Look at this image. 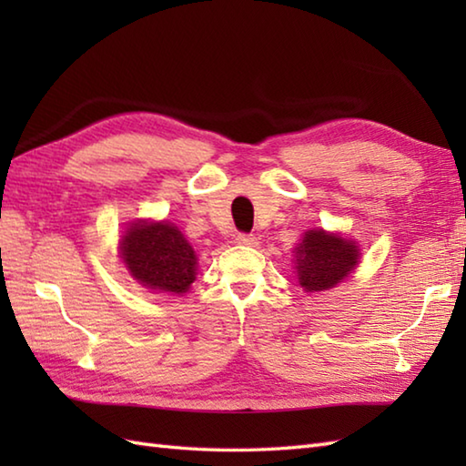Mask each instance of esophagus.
<instances>
[{
  "label": "esophagus",
  "instance_id": "esophagus-1",
  "mask_svg": "<svg viewBox=\"0 0 466 466\" xmlns=\"http://www.w3.org/2000/svg\"><path fill=\"white\" fill-rule=\"evenodd\" d=\"M236 242L242 244V246H254V244H256V236H254V234L240 232L238 236H236Z\"/></svg>",
  "mask_w": 466,
  "mask_h": 466
}]
</instances>
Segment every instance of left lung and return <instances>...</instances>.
Segmentation results:
<instances>
[{"label":"left lung","mask_w":466,"mask_h":466,"mask_svg":"<svg viewBox=\"0 0 466 466\" xmlns=\"http://www.w3.org/2000/svg\"><path fill=\"white\" fill-rule=\"evenodd\" d=\"M359 262V248L340 236L324 230H309L296 248V270L306 292L329 290Z\"/></svg>","instance_id":"obj_1"}]
</instances>
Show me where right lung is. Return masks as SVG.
<instances>
[{
	"mask_svg": "<svg viewBox=\"0 0 466 466\" xmlns=\"http://www.w3.org/2000/svg\"><path fill=\"white\" fill-rule=\"evenodd\" d=\"M122 258L146 289L182 294L196 279V254L176 226L137 222L122 236Z\"/></svg>",
	"mask_w": 466,
	"mask_h": 466,
	"instance_id": "add662e5",
	"label": "right lung"
}]
</instances>
